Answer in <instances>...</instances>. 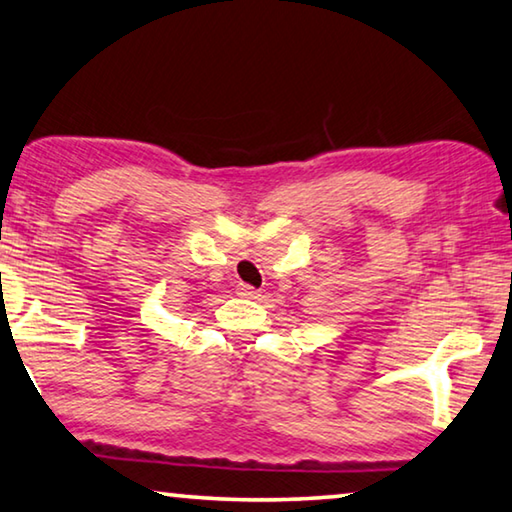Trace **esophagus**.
<instances>
[{
    "label": "esophagus",
    "mask_w": 512,
    "mask_h": 512,
    "mask_svg": "<svg viewBox=\"0 0 512 512\" xmlns=\"http://www.w3.org/2000/svg\"><path fill=\"white\" fill-rule=\"evenodd\" d=\"M237 294L243 296V298H257L259 291L255 287H250V285H239L237 287Z\"/></svg>",
    "instance_id": "obj_1"
}]
</instances>
